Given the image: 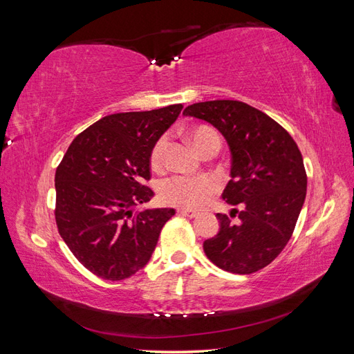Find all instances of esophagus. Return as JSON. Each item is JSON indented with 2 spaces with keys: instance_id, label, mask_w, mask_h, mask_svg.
<instances>
[{
  "instance_id": "obj_1",
  "label": "esophagus",
  "mask_w": 354,
  "mask_h": 354,
  "mask_svg": "<svg viewBox=\"0 0 354 354\" xmlns=\"http://www.w3.org/2000/svg\"><path fill=\"white\" fill-rule=\"evenodd\" d=\"M180 216H185V217H190V218H196L199 214L196 211H190V209H178L177 211Z\"/></svg>"
}]
</instances>
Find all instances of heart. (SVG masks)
Returning <instances> with one entry per match:
<instances>
[{
  "mask_svg": "<svg viewBox=\"0 0 354 354\" xmlns=\"http://www.w3.org/2000/svg\"><path fill=\"white\" fill-rule=\"evenodd\" d=\"M211 128L198 127L192 131V140H194L198 151L201 152L202 146L205 145L207 138L214 136ZM168 149V136L158 138L151 153V164L155 169H160L165 164V153ZM217 190V183L208 177H186L176 176L164 180L159 186L160 201L167 205H174L181 208H201L208 202L209 196Z\"/></svg>",
  "mask_w": 354,
  "mask_h": 354,
  "instance_id": "obj_1",
  "label": "heart"
}]
</instances>
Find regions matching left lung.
<instances>
[{
  "label": "left lung",
  "mask_w": 354,
  "mask_h": 354,
  "mask_svg": "<svg viewBox=\"0 0 354 354\" xmlns=\"http://www.w3.org/2000/svg\"><path fill=\"white\" fill-rule=\"evenodd\" d=\"M226 138L230 180L223 199L242 209L234 224L217 214L220 230L203 251L220 269L250 274L270 264L291 239L307 192L303 156L294 138L269 115L238 100L190 104L183 112Z\"/></svg>",
  "instance_id": "obj_1"
}]
</instances>
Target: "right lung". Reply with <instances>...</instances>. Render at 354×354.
Segmentation results:
<instances>
[{"label":"right lung","instance_id":"obj_1","mask_svg":"<svg viewBox=\"0 0 354 354\" xmlns=\"http://www.w3.org/2000/svg\"><path fill=\"white\" fill-rule=\"evenodd\" d=\"M183 106L102 118L73 138L56 169L60 236L87 269L122 281L147 264L174 208L134 207L153 198L151 153Z\"/></svg>","mask_w":354,"mask_h":354}]
</instances>
